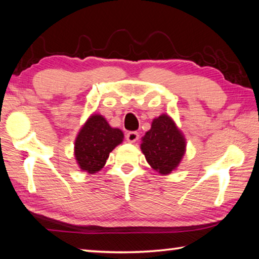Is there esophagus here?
Here are the masks:
<instances>
[{
	"label": "esophagus",
	"mask_w": 259,
	"mask_h": 259,
	"mask_svg": "<svg viewBox=\"0 0 259 259\" xmlns=\"http://www.w3.org/2000/svg\"><path fill=\"white\" fill-rule=\"evenodd\" d=\"M126 140H128L129 143H135L137 142L138 138H139V134L137 133V131H130V133L126 134Z\"/></svg>",
	"instance_id": "esophagus-1"
}]
</instances>
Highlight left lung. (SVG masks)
I'll list each match as a JSON object with an SVG mask.
<instances>
[{
    "instance_id": "left-lung-1",
    "label": "left lung",
    "mask_w": 259,
    "mask_h": 259,
    "mask_svg": "<svg viewBox=\"0 0 259 259\" xmlns=\"http://www.w3.org/2000/svg\"><path fill=\"white\" fill-rule=\"evenodd\" d=\"M140 148L153 169L168 175L181 163L186 142L171 117L162 114L153 120L151 129L142 138Z\"/></svg>"
}]
</instances>
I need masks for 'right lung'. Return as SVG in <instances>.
I'll return each mask as SVG.
<instances>
[{
	"label": "right lung",
	"mask_w": 259,
	"mask_h": 259,
	"mask_svg": "<svg viewBox=\"0 0 259 259\" xmlns=\"http://www.w3.org/2000/svg\"><path fill=\"white\" fill-rule=\"evenodd\" d=\"M123 140V133L112 128L105 117L94 114L87 120L74 144V155L81 170L88 174L99 171L109 153Z\"/></svg>",
	"instance_id": "right-lung-1"
}]
</instances>
